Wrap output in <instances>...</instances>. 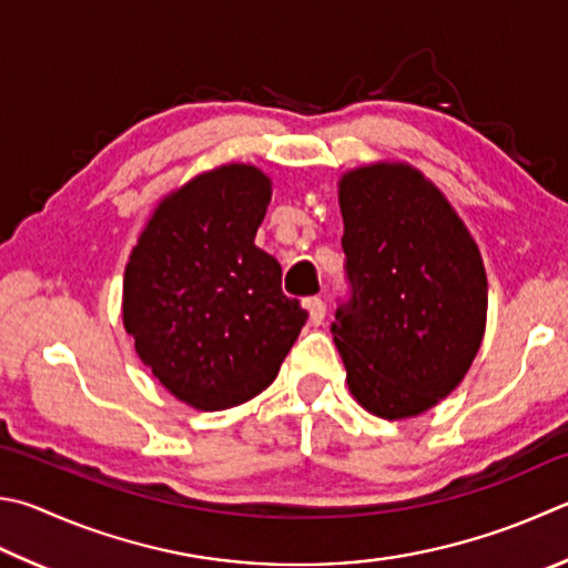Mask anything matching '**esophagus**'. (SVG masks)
<instances>
[{
	"mask_svg": "<svg viewBox=\"0 0 568 568\" xmlns=\"http://www.w3.org/2000/svg\"><path fill=\"white\" fill-rule=\"evenodd\" d=\"M307 313H311V323L313 325H323L327 307H325L323 301H320V297H311V301H307Z\"/></svg>",
	"mask_w": 568,
	"mask_h": 568,
	"instance_id": "esophagus-1",
	"label": "esophagus"
}]
</instances>
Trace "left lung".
<instances>
[{"mask_svg": "<svg viewBox=\"0 0 568 568\" xmlns=\"http://www.w3.org/2000/svg\"><path fill=\"white\" fill-rule=\"evenodd\" d=\"M349 297L333 339L347 387L385 419L435 407L467 375L487 323L477 243L417 169L373 163L339 179Z\"/></svg>", "mask_w": 568, "mask_h": 568, "instance_id": "8db88e82", "label": "left lung"}]
</instances>
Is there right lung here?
Wrapping results in <instances>:
<instances>
[{
	"label": "right lung",
	"instance_id": "obj_1",
	"mask_svg": "<svg viewBox=\"0 0 568 568\" xmlns=\"http://www.w3.org/2000/svg\"><path fill=\"white\" fill-rule=\"evenodd\" d=\"M271 203L261 169L229 163L166 195L123 273V327L141 363L195 409H229L277 377L307 311L255 245Z\"/></svg>",
	"mask_w": 568,
	"mask_h": 568
}]
</instances>
